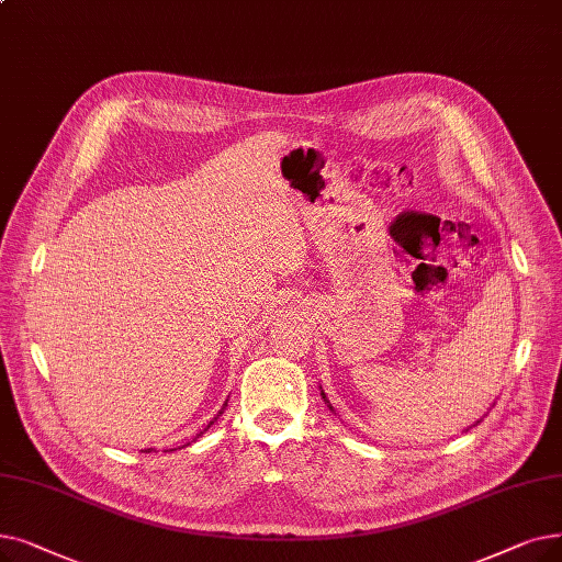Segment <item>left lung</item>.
I'll use <instances>...</instances> for the list:
<instances>
[{
    "mask_svg": "<svg viewBox=\"0 0 562 562\" xmlns=\"http://www.w3.org/2000/svg\"><path fill=\"white\" fill-rule=\"evenodd\" d=\"M322 395H324V393H322ZM324 402H328V400H326V395H324ZM328 406H330V404H328ZM330 408H333V406H330Z\"/></svg>",
    "mask_w": 562,
    "mask_h": 562,
    "instance_id": "left-lung-1",
    "label": "left lung"
}]
</instances>
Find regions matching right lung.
<instances>
[{
  "label": "right lung",
  "mask_w": 562,
  "mask_h": 562,
  "mask_svg": "<svg viewBox=\"0 0 562 562\" xmlns=\"http://www.w3.org/2000/svg\"><path fill=\"white\" fill-rule=\"evenodd\" d=\"M221 413H223V411H221ZM211 425H213V423H209V427H211ZM146 452H149V450H146Z\"/></svg>",
  "instance_id": "add662e5"
}]
</instances>
